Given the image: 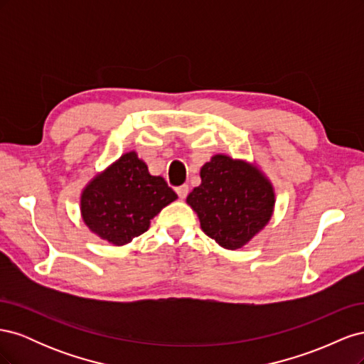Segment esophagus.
Masks as SVG:
<instances>
[{"mask_svg":"<svg viewBox=\"0 0 364 364\" xmlns=\"http://www.w3.org/2000/svg\"><path fill=\"white\" fill-rule=\"evenodd\" d=\"M176 193H178L179 199H185L186 194H188V185H181L176 188Z\"/></svg>","mask_w":364,"mask_h":364,"instance_id":"1","label":"esophagus"}]
</instances>
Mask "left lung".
Returning a JSON list of instances; mask_svg holds the SVG:
<instances>
[{
    "label": "left lung",
    "mask_w": 364,
    "mask_h": 364,
    "mask_svg": "<svg viewBox=\"0 0 364 364\" xmlns=\"http://www.w3.org/2000/svg\"><path fill=\"white\" fill-rule=\"evenodd\" d=\"M202 183L188 194L203 232L225 247H243L269 223L274 193L262 173L245 161L215 155L200 170Z\"/></svg>",
    "instance_id": "1"
}]
</instances>
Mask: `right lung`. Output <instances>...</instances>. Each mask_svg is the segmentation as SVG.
<instances>
[{"instance_id": "right-lung-1", "label": "right lung", "mask_w": 364, "mask_h": 364, "mask_svg": "<svg viewBox=\"0 0 364 364\" xmlns=\"http://www.w3.org/2000/svg\"><path fill=\"white\" fill-rule=\"evenodd\" d=\"M178 199L161 176H151L135 151H129L98 174L82 193L86 226L115 246L144 234L150 220Z\"/></svg>"}]
</instances>
